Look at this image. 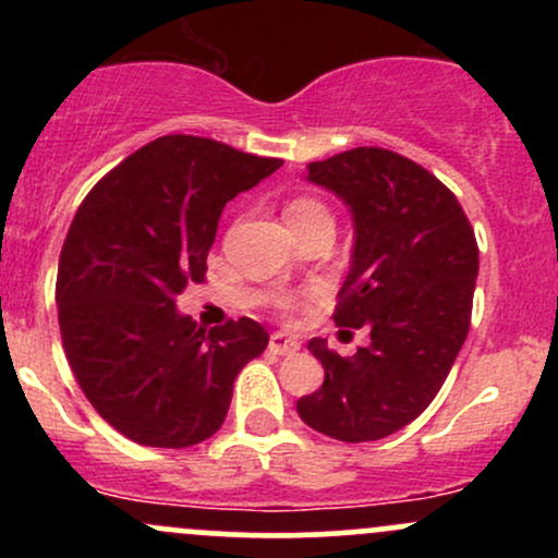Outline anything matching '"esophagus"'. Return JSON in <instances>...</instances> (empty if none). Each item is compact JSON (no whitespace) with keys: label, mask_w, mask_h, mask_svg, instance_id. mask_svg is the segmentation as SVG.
<instances>
[{"label":"esophagus","mask_w":558,"mask_h":558,"mask_svg":"<svg viewBox=\"0 0 558 558\" xmlns=\"http://www.w3.org/2000/svg\"><path fill=\"white\" fill-rule=\"evenodd\" d=\"M301 343L296 338L286 336V332H272L270 336V351L272 354H293V351H299Z\"/></svg>","instance_id":"esophagus-1"}]
</instances>
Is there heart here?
<instances>
[{"label":"heart","mask_w":558,"mask_h":558,"mask_svg":"<svg viewBox=\"0 0 558 558\" xmlns=\"http://www.w3.org/2000/svg\"><path fill=\"white\" fill-rule=\"evenodd\" d=\"M283 217H286L288 228L293 230V228L304 226V222L315 220V217H330V215H328V209H325V204L315 202V198L299 196V198H293V202H288ZM275 306H278L283 315H291V312L299 306V299L296 296H278L275 299Z\"/></svg>","instance_id":"b5f03b06"}]
</instances>
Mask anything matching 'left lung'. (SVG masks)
Wrapping results in <instances>:
<instances>
[{
	"label": "left lung",
	"mask_w": 558,
	"mask_h": 558,
	"mask_svg": "<svg viewBox=\"0 0 558 558\" xmlns=\"http://www.w3.org/2000/svg\"><path fill=\"white\" fill-rule=\"evenodd\" d=\"M306 181L332 191L354 220L332 319L367 328L369 343L341 356L312 338L325 383L296 412L336 440H380L430 407L462 351L480 267L475 230L433 172L377 146L310 162Z\"/></svg>",
	"instance_id": "1"
}]
</instances>
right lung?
I'll return each mask as SVG.
<instances>
[{
    "label": "right lung",
    "instance_id": "1",
    "mask_svg": "<svg viewBox=\"0 0 558 558\" xmlns=\"http://www.w3.org/2000/svg\"><path fill=\"white\" fill-rule=\"evenodd\" d=\"M283 159L198 136H162L83 198L57 272L62 345L92 407L133 444L185 448L226 420L233 380L265 351V328L204 330L178 312L204 283L222 207Z\"/></svg>",
    "mask_w": 558,
    "mask_h": 558
}]
</instances>
